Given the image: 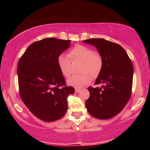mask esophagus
Here are the masks:
<instances>
[{
    "instance_id": "esophagus-1",
    "label": "esophagus",
    "mask_w": 150,
    "mask_h": 150,
    "mask_svg": "<svg viewBox=\"0 0 150 150\" xmlns=\"http://www.w3.org/2000/svg\"><path fill=\"white\" fill-rule=\"evenodd\" d=\"M81 91V90L79 89V88H75V93H79Z\"/></svg>"
}]
</instances>
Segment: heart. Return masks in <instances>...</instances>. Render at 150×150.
Segmentation results:
<instances>
[{
  "label": "heart",
  "instance_id": "1",
  "mask_svg": "<svg viewBox=\"0 0 150 150\" xmlns=\"http://www.w3.org/2000/svg\"><path fill=\"white\" fill-rule=\"evenodd\" d=\"M70 59L83 61L80 75H73L67 80V84L75 88H81L87 85L93 78H96L99 75L103 67V58L101 55L93 51L90 47L83 45H77L71 50L68 54ZM57 64L62 74L69 77L71 73V60L67 55L61 54L57 57Z\"/></svg>",
  "mask_w": 150,
  "mask_h": 150
}]
</instances>
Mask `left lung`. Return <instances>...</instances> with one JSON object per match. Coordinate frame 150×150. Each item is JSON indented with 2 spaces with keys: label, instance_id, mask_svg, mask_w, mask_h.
Segmentation results:
<instances>
[{
  "label": "left lung",
  "instance_id": "left-lung-1",
  "mask_svg": "<svg viewBox=\"0 0 150 150\" xmlns=\"http://www.w3.org/2000/svg\"><path fill=\"white\" fill-rule=\"evenodd\" d=\"M96 47L103 58V67L95 85L89 87L90 96L85 106L93 117L106 120L112 118L124 108L130 99L132 87L133 65L122 47L102 38L83 40Z\"/></svg>",
  "mask_w": 150,
  "mask_h": 150
}]
</instances>
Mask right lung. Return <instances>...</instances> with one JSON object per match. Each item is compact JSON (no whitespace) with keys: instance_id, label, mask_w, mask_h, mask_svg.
Here are the masks:
<instances>
[{"instance_id":"1","label":"right lung","mask_w":150,"mask_h":150,"mask_svg":"<svg viewBox=\"0 0 150 150\" xmlns=\"http://www.w3.org/2000/svg\"><path fill=\"white\" fill-rule=\"evenodd\" d=\"M70 40L44 38L32 44L17 67L20 96L30 111L45 122L59 120L67 110V96L74 88L66 87L57 57L70 47Z\"/></svg>"}]
</instances>
